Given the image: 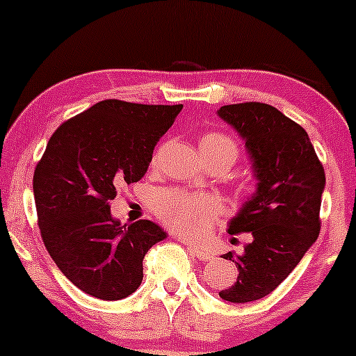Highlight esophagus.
Instances as JSON below:
<instances>
[{"mask_svg":"<svg viewBox=\"0 0 356 356\" xmlns=\"http://www.w3.org/2000/svg\"><path fill=\"white\" fill-rule=\"evenodd\" d=\"M182 241V239H181ZM184 244H186L187 246V249H189V251L192 252V254H194L195 257H197L199 261H209L211 259V254L207 251H204V249H199V248H195V246H192V244H189V243H186V241H182Z\"/></svg>","mask_w":356,"mask_h":356,"instance_id":"obj_1","label":"esophagus"}]
</instances>
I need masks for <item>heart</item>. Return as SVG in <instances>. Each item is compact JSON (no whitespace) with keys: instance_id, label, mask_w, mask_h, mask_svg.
<instances>
[{"instance_id":"1","label":"heart","mask_w":356,"mask_h":356,"mask_svg":"<svg viewBox=\"0 0 356 356\" xmlns=\"http://www.w3.org/2000/svg\"><path fill=\"white\" fill-rule=\"evenodd\" d=\"M204 161L222 159L232 165L239 147L222 132H209L201 138ZM152 211L170 229L189 239H201L219 216V204L207 195H192L179 191H162L152 197Z\"/></svg>"}]
</instances>
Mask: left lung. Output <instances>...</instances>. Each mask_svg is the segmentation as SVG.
Segmentation results:
<instances>
[{"label": "left lung", "mask_w": 356, "mask_h": 356, "mask_svg": "<svg viewBox=\"0 0 356 356\" xmlns=\"http://www.w3.org/2000/svg\"><path fill=\"white\" fill-rule=\"evenodd\" d=\"M218 115L243 137L257 179L227 227L229 234L251 232L252 241L241 256L224 254L238 280L219 293L229 303H249L275 291L318 239L325 169L303 127L271 105H224Z\"/></svg>", "instance_id": "1"}]
</instances>
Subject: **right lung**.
<instances>
[{"label": "right lung", "mask_w": 356, "mask_h": 356, "mask_svg": "<svg viewBox=\"0 0 356 356\" xmlns=\"http://www.w3.org/2000/svg\"><path fill=\"white\" fill-rule=\"evenodd\" d=\"M182 105L104 100L63 122L48 140L33 175L44 248L76 288L99 300L132 295L142 261L167 234L152 220L122 226L108 202L124 184L140 181L154 147Z\"/></svg>", "instance_id": "obj_1"}]
</instances>
